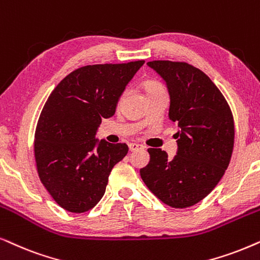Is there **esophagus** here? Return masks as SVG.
<instances>
[{"instance_id": "1", "label": "esophagus", "mask_w": 260, "mask_h": 260, "mask_svg": "<svg viewBox=\"0 0 260 260\" xmlns=\"http://www.w3.org/2000/svg\"><path fill=\"white\" fill-rule=\"evenodd\" d=\"M128 147H129V151L131 152H134V151H138V150H143V148H144L143 145L136 144V143L128 144Z\"/></svg>"}]
</instances>
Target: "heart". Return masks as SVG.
I'll return each instance as SVG.
<instances>
[{"label":"heart","mask_w":260,"mask_h":260,"mask_svg":"<svg viewBox=\"0 0 260 260\" xmlns=\"http://www.w3.org/2000/svg\"><path fill=\"white\" fill-rule=\"evenodd\" d=\"M145 90H146V94H150V92H155V91H162V88L160 85H158L157 83L153 82H147L145 84Z\"/></svg>","instance_id":"heart-1"}]
</instances>
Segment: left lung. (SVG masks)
Listing matches in <instances>:
<instances>
[{
  "label": "left lung",
  "mask_w": 260,
  "mask_h": 260,
  "mask_svg": "<svg viewBox=\"0 0 260 260\" xmlns=\"http://www.w3.org/2000/svg\"><path fill=\"white\" fill-rule=\"evenodd\" d=\"M147 65L165 82L169 117L179 129L174 159L160 148H150V162L140 169V176L165 205L188 208L212 192L228 168L234 145L233 115L205 72L179 61L153 60Z\"/></svg>",
  "instance_id": "1"
}]
</instances>
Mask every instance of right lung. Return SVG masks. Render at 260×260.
Listing matches in <instances>:
<instances>
[{"instance_id":"add662e5","label":"right lung","mask_w":260,"mask_h":260,"mask_svg":"<svg viewBox=\"0 0 260 260\" xmlns=\"http://www.w3.org/2000/svg\"><path fill=\"white\" fill-rule=\"evenodd\" d=\"M145 61L79 68L55 86L36 129L34 154L41 183L61 208L84 213L105 195L126 144L100 141L102 119L115 114L128 83Z\"/></svg>"}]
</instances>
